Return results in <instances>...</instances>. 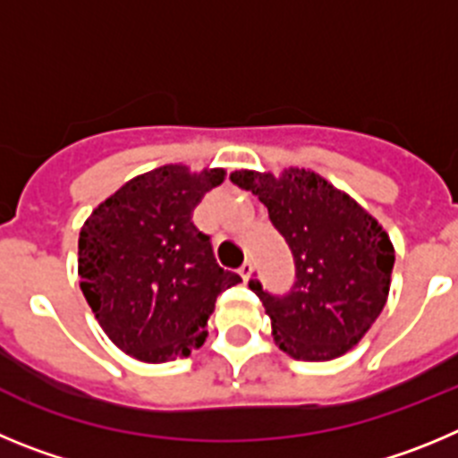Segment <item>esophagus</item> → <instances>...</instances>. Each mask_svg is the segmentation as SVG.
<instances>
[{"label": "esophagus", "mask_w": 458, "mask_h": 458, "mask_svg": "<svg viewBox=\"0 0 458 458\" xmlns=\"http://www.w3.org/2000/svg\"><path fill=\"white\" fill-rule=\"evenodd\" d=\"M250 274H253V265H250V259H246L244 265L239 267V276H242L244 280H249Z\"/></svg>", "instance_id": "1"}]
</instances>
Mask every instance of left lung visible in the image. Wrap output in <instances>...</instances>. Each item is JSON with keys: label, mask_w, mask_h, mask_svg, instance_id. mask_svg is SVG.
Wrapping results in <instances>:
<instances>
[{"label": "left lung", "mask_w": 458, "mask_h": 458, "mask_svg": "<svg viewBox=\"0 0 458 458\" xmlns=\"http://www.w3.org/2000/svg\"><path fill=\"white\" fill-rule=\"evenodd\" d=\"M237 187L269 209L294 255L296 280L271 294L250 278L271 317L274 340L296 360H333L356 347L381 315L390 292L394 249L388 233L352 196L306 168L234 171Z\"/></svg>", "instance_id": "8db88e82"}]
</instances>
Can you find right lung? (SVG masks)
<instances>
[{"label": "right lung", "instance_id": "1", "mask_svg": "<svg viewBox=\"0 0 458 458\" xmlns=\"http://www.w3.org/2000/svg\"><path fill=\"white\" fill-rule=\"evenodd\" d=\"M225 178L166 164L98 205L80 233V287L102 331L143 362L184 358L205 342L221 292L242 283L221 269L193 208Z\"/></svg>", "mask_w": 458, "mask_h": 458}]
</instances>
